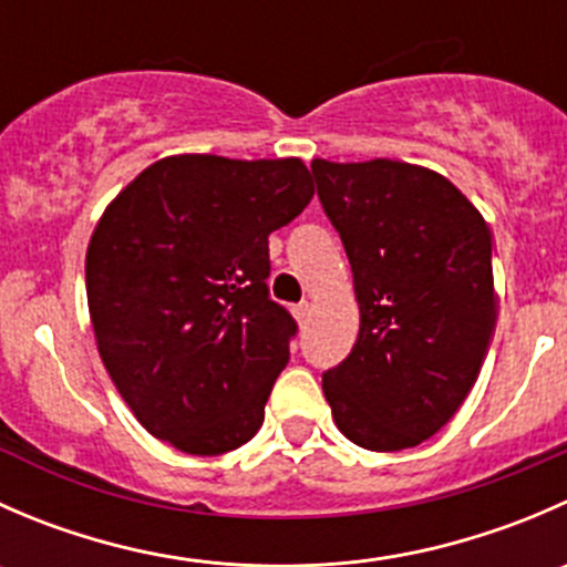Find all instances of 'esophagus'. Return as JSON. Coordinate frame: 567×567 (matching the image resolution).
Wrapping results in <instances>:
<instances>
[{"instance_id": "esophagus-1", "label": "esophagus", "mask_w": 567, "mask_h": 567, "mask_svg": "<svg viewBox=\"0 0 567 567\" xmlns=\"http://www.w3.org/2000/svg\"><path fill=\"white\" fill-rule=\"evenodd\" d=\"M293 318L299 320V323H307V318H310V301H301V305H296Z\"/></svg>"}]
</instances>
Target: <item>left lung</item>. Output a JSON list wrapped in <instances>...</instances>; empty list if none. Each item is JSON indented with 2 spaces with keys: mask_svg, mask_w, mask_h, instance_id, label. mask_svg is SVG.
I'll use <instances>...</instances> for the list:
<instances>
[{
  "mask_svg": "<svg viewBox=\"0 0 567 567\" xmlns=\"http://www.w3.org/2000/svg\"><path fill=\"white\" fill-rule=\"evenodd\" d=\"M359 301L351 353L323 373L337 427L375 453L442 431L477 381L496 323L491 230L433 169L312 162Z\"/></svg>",
  "mask_w": 567,
  "mask_h": 567,
  "instance_id": "left-lung-1",
  "label": "left lung"
}]
</instances>
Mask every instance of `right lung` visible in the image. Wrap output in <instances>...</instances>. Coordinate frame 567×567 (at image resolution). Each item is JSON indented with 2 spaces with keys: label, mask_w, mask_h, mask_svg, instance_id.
Instances as JSON below:
<instances>
[{
  "label": "right lung",
  "mask_w": 567,
  "mask_h": 567,
  "mask_svg": "<svg viewBox=\"0 0 567 567\" xmlns=\"http://www.w3.org/2000/svg\"><path fill=\"white\" fill-rule=\"evenodd\" d=\"M299 158L169 156L140 173L87 247V305L114 386L147 433L221 455L262 425L296 320L268 296V236L312 199Z\"/></svg>",
  "instance_id": "1"
}]
</instances>
